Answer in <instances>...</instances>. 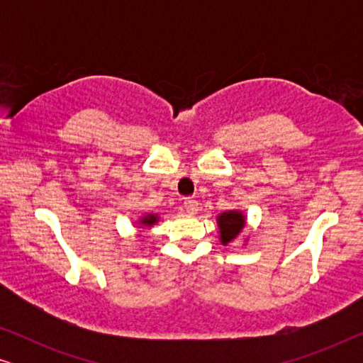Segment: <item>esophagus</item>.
<instances>
[{"instance_id":"1","label":"esophagus","mask_w":363,"mask_h":363,"mask_svg":"<svg viewBox=\"0 0 363 363\" xmlns=\"http://www.w3.org/2000/svg\"><path fill=\"white\" fill-rule=\"evenodd\" d=\"M183 206H185L188 215H195V213L198 211V201L191 200V198H186V200L183 201Z\"/></svg>"}]
</instances>
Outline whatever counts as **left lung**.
Instances as JSON below:
<instances>
[{
    "label": "left lung",
    "mask_w": 363,
    "mask_h": 363,
    "mask_svg": "<svg viewBox=\"0 0 363 363\" xmlns=\"http://www.w3.org/2000/svg\"><path fill=\"white\" fill-rule=\"evenodd\" d=\"M216 225H218V238H220L221 245L228 246L230 242L238 240L245 231L247 225L246 215L241 210H228L223 211L216 216ZM247 241V236L246 240Z\"/></svg>",
    "instance_id": "left-lung-1"
}]
</instances>
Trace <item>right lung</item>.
I'll return each instance as SVG.
<instances>
[{"label": "right lung", "instance_id": "obj_1", "mask_svg": "<svg viewBox=\"0 0 363 363\" xmlns=\"http://www.w3.org/2000/svg\"><path fill=\"white\" fill-rule=\"evenodd\" d=\"M158 221H160V216H158V213H145V215H142L137 220V228H138V230H142V231L150 230V228L155 226Z\"/></svg>", "mask_w": 363, "mask_h": 363}]
</instances>
